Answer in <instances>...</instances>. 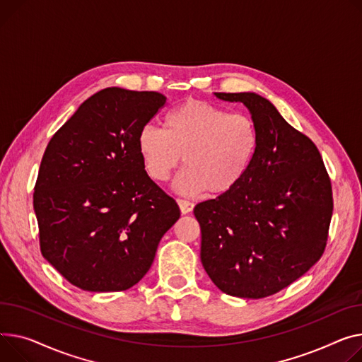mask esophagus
<instances>
[{"label": "esophagus", "instance_id": "1", "mask_svg": "<svg viewBox=\"0 0 362 362\" xmlns=\"http://www.w3.org/2000/svg\"><path fill=\"white\" fill-rule=\"evenodd\" d=\"M177 204H179V208H180L182 214H189V212L194 211V204L186 201V199H177Z\"/></svg>", "mask_w": 362, "mask_h": 362}]
</instances>
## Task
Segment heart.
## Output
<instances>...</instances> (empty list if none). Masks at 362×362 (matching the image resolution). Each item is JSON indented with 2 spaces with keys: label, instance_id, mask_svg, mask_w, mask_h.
<instances>
[{
  "label": "heart",
  "instance_id": "heart-1",
  "mask_svg": "<svg viewBox=\"0 0 362 362\" xmlns=\"http://www.w3.org/2000/svg\"><path fill=\"white\" fill-rule=\"evenodd\" d=\"M259 132L252 116L230 113L208 102L190 99L168 112L164 131L142 127L136 148L144 170L154 182H165L180 164L175 179L180 195L209 192L223 197L247 176L256 158Z\"/></svg>",
  "mask_w": 362,
  "mask_h": 362
}]
</instances>
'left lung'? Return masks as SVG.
I'll return each mask as SVG.
<instances>
[{"instance_id":"8db88e82","label":"left lung","mask_w":362,"mask_h":362,"mask_svg":"<svg viewBox=\"0 0 362 362\" xmlns=\"http://www.w3.org/2000/svg\"><path fill=\"white\" fill-rule=\"evenodd\" d=\"M243 103L259 147L233 192L198 204L201 262L228 296L269 297L303 276L323 255L333 211L332 186L313 141L256 93H214Z\"/></svg>"}]
</instances>
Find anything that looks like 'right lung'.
<instances>
[{"label":"right lung","instance_id":"right-lung-1","mask_svg":"<svg viewBox=\"0 0 362 362\" xmlns=\"http://www.w3.org/2000/svg\"><path fill=\"white\" fill-rule=\"evenodd\" d=\"M157 91L107 87L51 138L33 194L43 257L72 285L125 291L151 268L180 216L144 170L136 139L165 105Z\"/></svg>","mask_w":362,"mask_h":362}]
</instances>
